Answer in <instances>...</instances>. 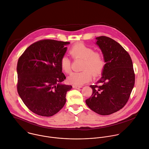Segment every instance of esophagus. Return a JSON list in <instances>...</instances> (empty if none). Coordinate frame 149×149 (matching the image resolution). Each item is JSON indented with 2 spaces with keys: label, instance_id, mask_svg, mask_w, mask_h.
I'll return each mask as SVG.
<instances>
[{
  "label": "esophagus",
  "instance_id": "esophagus-1",
  "mask_svg": "<svg viewBox=\"0 0 149 149\" xmlns=\"http://www.w3.org/2000/svg\"><path fill=\"white\" fill-rule=\"evenodd\" d=\"M82 86H78V85H73V88H76V89H78V88H81Z\"/></svg>",
  "mask_w": 149,
  "mask_h": 149
}]
</instances>
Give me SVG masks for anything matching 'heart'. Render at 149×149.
I'll return each instance as SVG.
<instances>
[{
  "label": "heart",
  "mask_w": 149,
  "mask_h": 149,
  "mask_svg": "<svg viewBox=\"0 0 149 149\" xmlns=\"http://www.w3.org/2000/svg\"><path fill=\"white\" fill-rule=\"evenodd\" d=\"M69 54L74 59H83L80 72L72 73L68 78V82L74 85H82L90 81L92 79V74L96 77L103 71L105 66V61L104 55L94 49L79 43L73 45ZM61 66L62 70L66 73L71 72V60L66 56H63L61 59Z\"/></svg>",
  "instance_id": "b5f03b06"
}]
</instances>
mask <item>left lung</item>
Returning <instances> with one entry per match:
<instances>
[{"instance_id": "1", "label": "left lung", "mask_w": 149, "mask_h": 149, "mask_svg": "<svg viewBox=\"0 0 149 149\" xmlns=\"http://www.w3.org/2000/svg\"><path fill=\"white\" fill-rule=\"evenodd\" d=\"M96 39L106 63L101 78L95 85L90 86L93 93L86 103L94 112L108 115L118 111L127 103L135 76L129 54L118 42L105 36Z\"/></svg>"}]
</instances>
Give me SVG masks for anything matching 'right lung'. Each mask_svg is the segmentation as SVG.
<instances>
[{
    "instance_id": "right-lung-1",
    "label": "right lung",
    "mask_w": 149,
    "mask_h": 149,
    "mask_svg": "<svg viewBox=\"0 0 149 149\" xmlns=\"http://www.w3.org/2000/svg\"><path fill=\"white\" fill-rule=\"evenodd\" d=\"M69 42L42 40L30 45L17 62L18 93L27 107L43 116L58 112L66 103L72 86L62 84L61 59Z\"/></svg>"
}]
</instances>
